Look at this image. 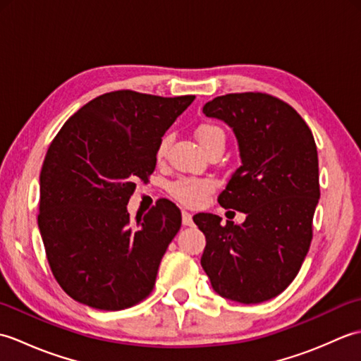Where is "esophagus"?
I'll list each match as a JSON object with an SVG mask.
<instances>
[{"mask_svg": "<svg viewBox=\"0 0 361 361\" xmlns=\"http://www.w3.org/2000/svg\"><path fill=\"white\" fill-rule=\"evenodd\" d=\"M181 217H183V225L185 226H190L194 224L192 221V216H190L189 212H186V211H183V214H181Z\"/></svg>", "mask_w": 361, "mask_h": 361, "instance_id": "1", "label": "esophagus"}]
</instances>
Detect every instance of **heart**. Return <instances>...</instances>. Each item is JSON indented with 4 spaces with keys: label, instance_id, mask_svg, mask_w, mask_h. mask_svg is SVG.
<instances>
[{
    "label": "heart",
    "instance_id": "b5f03b06",
    "mask_svg": "<svg viewBox=\"0 0 361 361\" xmlns=\"http://www.w3.org/2000/svg\"><path fill=\"white\" fill-rule=\"evenodd\" d=\"M197 140L202 144L204 152H209L214 147L225 149L226 135L219 126L203 124L197 128ZM169 142H171V136L169 135L161 137V141L158 144V152H157L158 158L164 157V153L169 147ZM211 190H212V185L208 180L180 178L171 185V194L176 198V200H180L181 203H185L188 206H198L203 202L206 194H209Z\"/></svg>",
    "mask_w": 361,
    "mask_h": 361
}]
</instances>
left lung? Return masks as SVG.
I'll return each instance as SVG.
<instances>
[{
    "mask_svg": "<svg viewBox=\"0 0 361 361\" xmlns=\"http://www.w3.org/2000/svg\"><path fill=\"white\" fill-rule=\"evenodd\" d=\"M203 113L237 137L242 166L219 203L247 219L221 225L214 214L194 216L206 237L202 267L220 296L264 302L290 286L310 248L319 200L317 144L293 106L265 93L219 96Z\"/></svg>",
    "mask_w": 361,
    "mask_h": 361,
    "instance_id": "1",
    "label": "left lung"
}]
</instances>
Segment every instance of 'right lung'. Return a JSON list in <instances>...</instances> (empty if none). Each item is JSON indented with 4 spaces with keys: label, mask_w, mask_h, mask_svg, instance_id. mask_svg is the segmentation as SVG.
Instances as JSON below:
<instances>
[{
    "label": "right lung",
    "mask_w": 361,
    "mask_h": 361,
    "mask_svg": "<svg viewBox=\"0 0 361 361\" xmlns=\"http://www.w3.org/2000/svg\"><path fill=\"white\" fill-rule=\"evenodd\" d=\"M194 99L105 93L54 137L40 172L38 228L54 278L74 301L122 310L150 295L181 212L159 200L132 220L127 203L136 181L155 171L161 137Z\"/></svg>",
    "instance_id": "right-lung-1"
}]
</instances>
